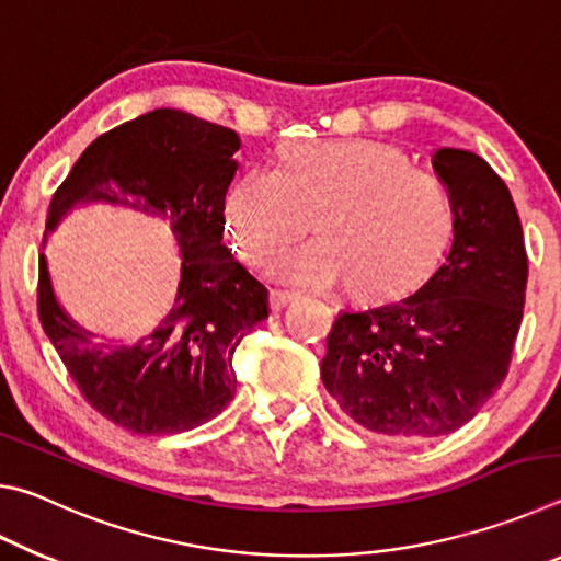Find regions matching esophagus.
<instances>
[{"mask_svg": "<svg viewBox=\"0 0 561 561\" xmlns=\"http://www.w3.org/2000/svg\"><path fill=\"white\" fill-rule=\"evenodd\" d=\"M294 299H297V294H291V291H284V289H272L270 291V307H272V311H282Z\"/></svg>", "mask_w": 561, "mask_h": 561, "instance_id": "1", "label": "esophagus"}]
</instances>
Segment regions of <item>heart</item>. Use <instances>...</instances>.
<instances>
[{"mask_svg":"<svg viewBox=\"0 0 561 561\" xmlns=\"http://www.w3.org/2000/svg\"><path fill=\"white\" fill-rule=\"evenodd\" d=\"M222 215L237 254L262 264L309 230L319 237L282 250L274 279L324 289L346 279L358 297L403 289L431 267L450 232L438 178L374 140H299L279 168L252 165L227 187Z\"/></svg>","mask_w":561,"mask_h":561,"instance_id":"b5f03b06","label":"heart"}]
</instances>
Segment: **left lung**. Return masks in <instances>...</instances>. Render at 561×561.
I'll use <instances>...</instances> for the list:
<instances>
[{
  "label": "left lung",
  "instance_id": "8db88e82",
  "mask_svg": "<svg viewBox=\"0 0 561 561\" xmlns=\"http://www.w3.org/2000/svg\"><path fill=\"white\" fill-rule=\"evenodd\" d=\"M433 168L450 197V250L408 297L339 311L321 360L341 413L396 440L478 415L505 381L525 307V237L505 180L458 148L435 150Z\"/></svg>",
  "mask_w": 561,
  "mask_h": 561
}]
</instances>
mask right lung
Returning <instances> with one entry per match:
<instances>
[{
    "label": "right lung",
    "mask_w": 561,
    "mask_h": 561,
    "mask_svg": "<svg viewBox=\"0 0 561 561\" xmlns=\"http://www.w3.org/2000/svg\"><path fill=\"white\" fill-rule=\"evenodd\" d=\"M240 136L156 108L103 133L56 190L46 234L76 205L108 203L168 220L180 247L173 309L136 341L101 339L66 314L39 257V319L81 396L138 435L197 428L232 401L234 348L270 317L267 289L222 244V203ZM44 234V242H46Z\"/></svg>",
    "instance_id": "add662e5"
}]
</instances>
